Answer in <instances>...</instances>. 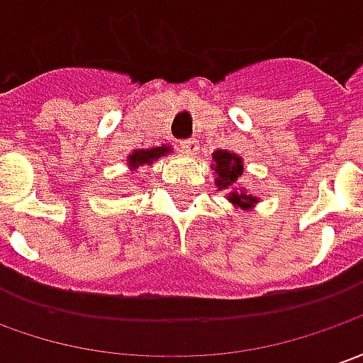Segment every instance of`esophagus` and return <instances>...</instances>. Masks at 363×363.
I'll list each match as a JSON object with an SVG mask.
<instances>
[{
	"label": "esophagus",
	"mask_w": 363,
	"mask_h": 363,
	"mask_svg": "<svg viewBox=\"0 0 363 363\" xmlns=\"http://www.w3.org/2000/svg\"><path fill=\"white\" fill-rule=\"evenodd\" d=\"M181 150L184 155H189V157H194L196 152H199V143L194 140V138H189V140H182L181 144Z\"/></svg>",
	"instance_id": "esophagus-1"
}]
</instances>
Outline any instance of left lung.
<instances>
[{
	"label": "left lung",
	"mask_w": 363,
	"mask_h": 363,
	"mask_svg": "<svg viewBox=\"0 0 363 363\" xmlns=\"http://www.w3.org/2000/svg\"><path fill=\"white\" fill-rule=\"evenodd\" d=\"M211 169L215 170V186L219 191H229L227 201L237 208L249 211L259 203L255 194L247 193V189L241 182L243 177V158L233 150H215L213 152V164Z\"/></svg>",
	"instance_id": "1"
}]
</instances>
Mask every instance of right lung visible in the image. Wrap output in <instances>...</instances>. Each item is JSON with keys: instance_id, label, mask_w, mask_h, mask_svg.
<instances>
[{"instance_id": "1", "label": "right lung", "mask_w": 363, "mask_h": 363, "mask_svg": "<svg viewBox=\"0 0 363 363\" xmlns=\"http://www.w3.org/2000/svg\"><path fill=\"white\" fill-rule=\"evenodd\" d=\"M169 152H172V148H170V146H157V148H136V150H132L130 155H128V158H126V164H128V169L130 170L140 169V167H150L155 160L167 157Z\"/></svg>"}]
</instances>
